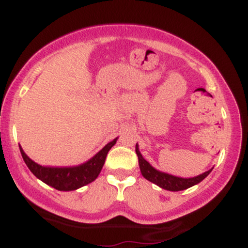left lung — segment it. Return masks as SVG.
Listing matches in <instances>:
<instances>
[{"instance_id":"obj_1","label":"left lung","mask_w":248,"mask_h":248,"mask_svg":"<svg viewBox=\"0 0 248 248\" xmlns=\"http://www.w3.org/2000/svg\"><path fill=\"white\" fill-rule=\"evenodd\" d=\"M135 152L139 157V166H140L142 176H143L146 179H148V181L153 182V183L156 184V186H161L162 189L169 190V191H181V190H186L187 187L195 186V184H197L201 181H203V179L205 178L212 170V169L207 170V171L202 173V175H198L192 178L176 177V176L169 175V173H166V172H161L158 171V170L154 169V168L150 166V164L148 163L143 157H142L140 150H139L138 144H136L135 147Z\"/></svg>"}]
</instances>
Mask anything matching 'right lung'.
Masks as SVG:
<instances>
[{
    "label": "right lung",
    "mask_w": 248,
    "mask_h": 248,
    "mask_svg": "<svg viewBox=\"0 0 248 248\" xmlns=\"http://www.w3.org/2000/svg\"><path fill=\"white\" fill-rule=\"evenodd\" d=\"M116 139L107 143L102 149L93 156L86 163L80 164L77 167H65V168H55V167H42L37 164L32 160H30L21 147L22 157L27 164L30 171L39 178L41 181L46 183L47 186L55 187L61 191H71L78 187H81L86 184L91 183L98 177L102 167H104L105 160L109 149L115 144Z\"/></svg>",
    "instance_id": "right-lung-1"
}]
</instances>
